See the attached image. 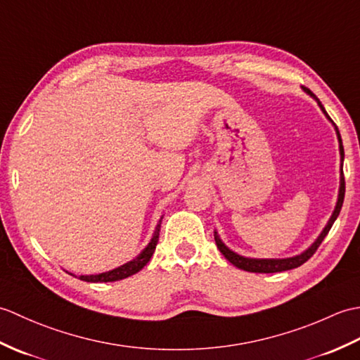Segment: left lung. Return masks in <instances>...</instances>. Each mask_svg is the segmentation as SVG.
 <instances>
[{
  "mask_svg": "<svg viewBox=\"0 0 360 360\" xmlns=\"http://www.w3.org/2000/svg\"><path fill=\"white\" fill-rule=\"evenodd\" d=\"M304 93H308L312 98H316V102L319 103L320 110L323 111L325 116L331 120V117L328 116V112L325 111L323 105L320 103L319 98L311 93L309 89L304 88ZM331 124L334 125V129L335 133H338V139H339V150H340V187H339V198H338V204H335V209L333 212V215L330 218V221H328V224L325 226V229L322 231V233L319 235V238L311 244V246L302 252L300 255H295V257H289V258H246V257H241L238 254H235L233 250L229 249L226 244L221 241V238L218 236V233L215 232V243L219 249L221 254H223L226 257V259H229L233 266L238 267V269H243V271H248V272H258V274H272V272H281V271H289V269H295V267L302 266L303 263H307L308 259L316 254V250L319 249L320 244H322L323 238L328 235V232H330V229L333 227L334 221L338 219L339 213H340V209H342V204H343V198H345V178H343V156H345V153H343V145H342V137H340V133H339V128L335 127L334 122L331 120Z\"/></svg>",
  "mask_w": 360,
  "mask_h": 360,
  "instance_id": "left-lung-1",
  "label": "left lung"
}]
</instances>
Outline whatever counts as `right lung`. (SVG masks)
Returning <instances> with one entry per match:
<instances>
[{"label": "right lung", "mask_w": 360, "mask_h": 360, "mask_svg": "<svg viewBox=\"0 0 360 360\" xmlns=\"http://www.w3.org/2000/svg\"><path fill=\"white\" fill-rule=\"evenodd\" d=\"M160 221H162V218L159 219V224L155 229V233H153V238L150 240L148 246L145 248L134 259H131V262L122 264V266L116 267V269L108 271V272L96 274V275H80L79 278L83 281H89V283H108V281H117L122 278H127V277H129V275H134L136 272H139L142 267L150 262V258L153 257V252H155V249H156V244L159 240V231H160Z\"/></svg>", "instance_id": "right-lung-1"}]
</instances>
